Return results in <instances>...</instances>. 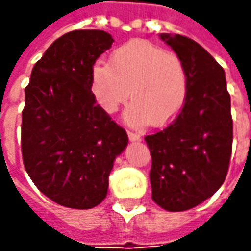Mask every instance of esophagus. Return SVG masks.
I'll return each mask as SVG.
<instances>
[{
  "instance_id": "obj_1",
  "label": "esophagus",
  "mask_w": 251,
  "mask_h": 251,
  "mask_svg": "<svg viewBox=\"0 0 251 251\" xmlns=\"http://www.w3.org/2000/svg\"><path fill=\"white\" fill-rule=\"evenodd\" d=\"M127 136H129V140H130V141H140V140H141V136H140L138 133L127 131Z\"/></svg>"
}]
</instances>
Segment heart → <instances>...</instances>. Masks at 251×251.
I'll return each mask as SVG.
<instances>
[{"label": "heart", "instance_id": "1", "mask_svg": "<svg viewBox=\"0 0 251 251\" xmlns=\"http://www.w3.org/2000/svg\"><path fill=\"white\" fill-rule=\"evenodd\" d=\"M188 77L175 53L144 40L118 47L110 64L97 63L91 70V93L106 113H114L126 99L133 100L125 113L131 125H164L184 104Z\"/></svg>", "mask_w": 251, "mask_h": 251}]
</instances>
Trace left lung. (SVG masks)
<instances>
[{
    "instance_id": "left-lung-1",
    "label": "left lung",
    "mask_w": 251,
    "mask_h": 251,
    "mask_svg": "<svg viewBox=\"0 0 251 251\" xmlns=\"http://www.w3.org/2000/svg\"><path fill=\"white\" fill-rule=\"evenodd\" d=\"M184 64L188 91L165 129L145 137L152 156V199L172 212L194 208L221 188L232 149V118L225 70L196 41L161 33Z\"/></svg>"
}]
</instances>
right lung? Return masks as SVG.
<instances>
[{"mask_svg": "<svg viewBox=\"0 0 251 251\" xmlns=\"http://www.w3.org/2000/svg\"><path fill=\"white\" fill-rule=\"evenodd\" d=\"M113 43L104 30L68 32L44 52L25 87L24 167L36 187L64 207L88 210L106 198L115 157L129 141L91 93L93 66Z\"/></svg>", "mask_w": 251, "mask_h": 251, "instance_id": "1", "label": "right lung"}]
</instances>
